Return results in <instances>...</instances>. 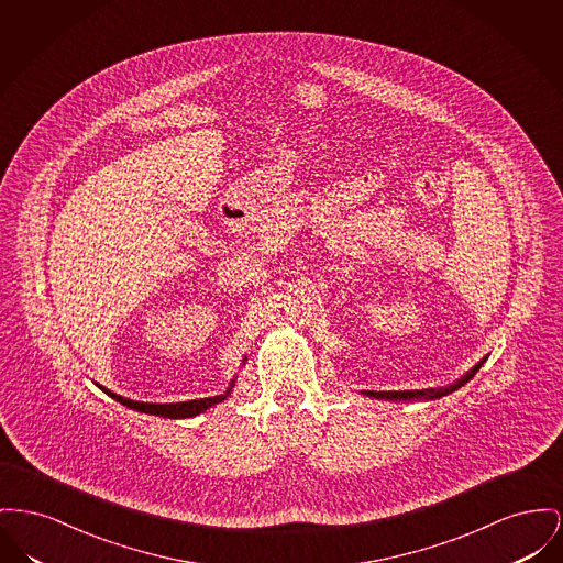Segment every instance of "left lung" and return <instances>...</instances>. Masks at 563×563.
I'll list each match as a JSON object with an SVG mask.
<instances>
[{
  "mask_svg": "<svg viewBox=\"0 0 563 563\" xmlns=\"http://www.w3.org/2000/svg\"><path fill=\"white\" fill-rule=\"evenodd\" d=\"M485 362V360H483ZM483 362L474 365L465 376H462L457 383L449 385V387H440V389H415V391H364L367 397H376V399H391V401H406V399H435V397L446 396L455 389H460L462 385H465L478 369Z\"/></svg>",
  "mask_w": 563,
  "mask_h": 563,
  "instance_id": "obj_1",
  "label": "left lung"
}]
</instances>
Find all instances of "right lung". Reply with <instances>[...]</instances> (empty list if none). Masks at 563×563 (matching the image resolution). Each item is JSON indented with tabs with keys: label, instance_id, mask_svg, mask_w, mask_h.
<instances>
[{
	"label": "right lung",
	"instance_id": "right-lung-1",
	"mask_svg": "<svg viewBox=\"0 0 563 563\" xmlns=\"http://www.w3.org/2000/svg\"><path fill=\"white\" fill-rule=\"evenodd\" d=\"M235 380H232V385H230V389L225 391V394H221V396L214 397H199V399H189V401H176V404H151V401H133V399H128V397L117 396V394H112V391H108L106 387H100L103 394H108V396L112 397V399H117L119 404H123V406H128V408H132V410H137V412H144V415H155V417H166V419H189V417H196V415H201L203 410H208L210 406H214V404H219V401H223V399H228V396L232 394V387Z\"/></svg>",
	"mask_w": 563,
	"mask_h": 563
}]
</instances>
